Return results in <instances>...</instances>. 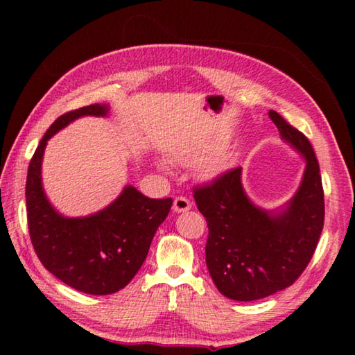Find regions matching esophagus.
<instances>
[{
	"label": "esophagus",
	"instance_id": "esophagus-1",
	"mask_svg": "<svg viewBox=\"0 0 355 355\" xmlns=\"http://www.w3.org/2000/svg\"><path fill=\"white\" fill-rule=\"evenodd\" d=\"M191 209V202L186 199V197H177L175 200H173V211L175 213H184Z\"/></svg>",
	"mask_w": 355,
	"mask_h": 355
}]
</instances>
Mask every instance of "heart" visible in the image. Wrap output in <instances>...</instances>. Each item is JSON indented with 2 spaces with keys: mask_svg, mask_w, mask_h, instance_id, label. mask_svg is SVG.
Masks as SVG:
<instances>
[{
  "mask_svg": "<svg viewBox=\"0 0 355 355\" xmlns=\"http://www.w3.org/2000/svg\"><path fill=\"white\" fill-rule=\"evenodd\" d=\"M209 150H211V147H182V148H177L172 155L178 163L189 166V164L199 163ZM230 166H232V159L228 158L227 155H219L216 156V158L207 161V163L202 166V173L205 178H216L219 177L220 173H224ZM159 167L161 171L164 172L169 171L167 169L166 163H159Z\"/></svg>",
  "mask_w": 355,
  "mask_h": 355,
  "instance_id": "1",
  "label": "heart"
}]
</instances>
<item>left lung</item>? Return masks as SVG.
I'll list each match as a JSON object with an SVG mask.
<instances>
[{
	"mask_svg": "<svg viewBox=\"0 0 355 355\" xmlns=\"http://www.w3.org/2000/svg\"><path fill=\"white\" fill-rule=\"evenodd\" d=\"M280 137L305 159L297 191L285 205L264 209L243 188V169L194 189L207 218L209 275L225 297L263 299L293 285L310 263L324 225V192L313 147L279 112L269 111Z\"/></svg>",
	"mask_w": 355,
	"mask_h": 355,
	"instance_id": "obj_1",
	"label": "left lung"
}]
</instances>
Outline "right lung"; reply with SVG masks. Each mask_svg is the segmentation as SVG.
<instances>
[{"instance_id": "right-lung-1", "label": "right lung", "mask_w": 355, "mask_h": 355, "mask_svg": "<svg viewBox=\"0 0 355 355\" xmlns=\"http://www.w3.org/2000/svg\"><path fill=\"white\" fill-rule=\"evenodd\" d=\"M107 114L110 105L97 103L58 117L35 148L26 177L28 228L39 260L65 285L95 296L130 284L172 207V199H148L131 184L106 208L81 218H67L46 199L42 186L46 142L76 119Z\"/></svg>"}]
</instances>
